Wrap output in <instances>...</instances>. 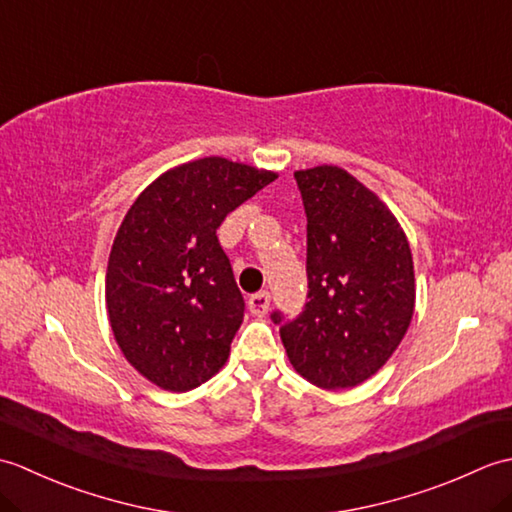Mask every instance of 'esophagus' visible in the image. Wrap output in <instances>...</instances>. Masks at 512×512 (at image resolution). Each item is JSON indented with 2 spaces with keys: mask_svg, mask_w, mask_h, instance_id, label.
I'll return each mask as SVG.
<instances>
[{
  "mask_svg": "<svg viewBox=\"0 0 512 512\" xmlns=\"http://www.w3.org/2000/svg\"><path fill=\"white\" fill-rule=\"evenodd\" d=\"M270 308V295L268 292H257V295L248 297V310L255 314V317H264Z\"/></svg>",
  "mask_w": 512,
  "mask_h": 512,
  "instance_id": "1",
  "label": "esophagus"
}]
</instances>
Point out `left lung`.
<instances>
[{
	"label": "left lung",
	"mask_w": 512,
	"mask_h": 512,
	"mask_svg": "<svg viewBox=\"0 0 512 512\" xmlns=\"http://www.w3.org/2000/svg\"><path fill=\"white\" fill-rule=\"evenodd\" d=\"M308 217V303L295 319L270 314L292 367L323 389L374 376L411 317L413 259L396 217L339 167L295 173Z\"/></svg>",
	"instance_id": "left-lung-1"
}]
</instances>
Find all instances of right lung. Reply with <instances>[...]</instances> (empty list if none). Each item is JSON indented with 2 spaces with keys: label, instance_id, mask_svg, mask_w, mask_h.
I'll use <instances>...</instances> for the list:
<instances>
[{
  "label": "right lung",
  "instance_id": "right-lung-1",
  "mask_svg": "<svg viewBox=\"0 0 512 512\" xmlns=\"http://www.w3.org/2000/svg\"><path fill=\"white\" fill-rule=\"evenodd\" d=\"M275 178L217 156L193 160L162 173L127 211L105 301L118 347L151 383L189 391L226 363L246 306L217 228Z\"/></svg>",
  "mask_w": 512,
  "mask_h": 512
}]
</instances>
